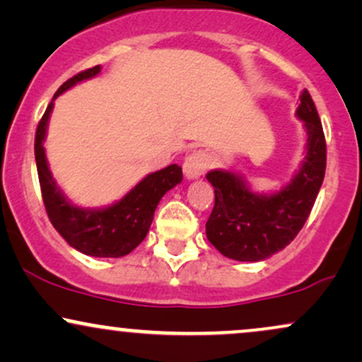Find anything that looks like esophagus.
Here are the masks:
<instances>
[{
  "label": "esophagus",
  "mask_w": 362,
  "mask_h": 362,
  "mask_svg": "<svg viewBox=\"0 0 362 362\" xmlns=\"http://www.w3.org/2000/svg\"><path fill=\"white\" fill-rule=\"evenodd\" d=\"M211 158L206 151L199 149V151H194L192 155H189L184 161V173L189 180H194V178H199L204 175L206 170L209 168Z\"/></svg>",
  "instance_id": "34e87169"
}]
</instances>
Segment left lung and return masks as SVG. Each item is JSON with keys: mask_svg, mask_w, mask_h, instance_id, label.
<instances>
[{"mask_svg": "<svg viewBox=\"0 0 362 362\" xmlns=\"http://www.w3.org/2000/svg\"><path fill=\"white\" fill-rule=\"evenodd\" d=\"M296 117L306 131V153L300 170L272 194H257L247 180L230 170H211L214 207L206 223L207 240L224 257L259 262L282 250L306 223L323 184L327 144L317 107L303 90Z\"/></svg>", "mask_w": 362, "mask_h": 362, "instance_id": "1", "label": "left lung"}]
</instances>
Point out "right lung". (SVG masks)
Listing matches in <instances>:
<instances>
[{"instance_id":"right-lung-1","label":"right lung","mask_w":362,"mask_h":362,"mask_svg":"<svg viewBox=\"0 0 362 362\" xmlns=\"http://www.w3.org/2000/svg\"><path fill=\"white\" fill-rule=\"evenodd\" d=\"M100 66L78 73L62 83L45 109L35 132V163L39 172L40 190L45 211L52 226L56 228L69 247L90 257L117 259L134 250L146 238L158 202L170 189L182 182V168L178 165L149 173L132 187L122 199L107 207H80L68 201L49 170L44 141L54 100L76 83L90 80L100 73Z\"/></svg>"}]
</instances>
